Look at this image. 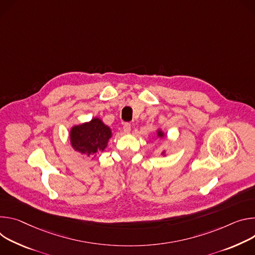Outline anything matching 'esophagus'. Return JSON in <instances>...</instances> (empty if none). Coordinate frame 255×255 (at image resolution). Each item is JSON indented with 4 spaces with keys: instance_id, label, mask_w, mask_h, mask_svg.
<instances>
[{
    "instance_id": "esophagus-1",
    "label": "esophagus",
    "mask_w": 255,
    "mask_h": 255,
    "mask_svg": "<svg viewBox=\"0 0 255 255\" xmlns=\"http://www.w3.org/2000/svg\"><path fill=\"white\" fill-rule=\"evenodd\" d=\"M130 127H131V126H130V124L126 123V124L124 125V131H125V132H127V133H128V132H129V131H130Z\"/></svg>"
}]
</instances>
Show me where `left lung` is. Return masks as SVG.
Returning a JSON list of instances; mask_svg holds the SVG:
<instances>
[{
    "label": "left lung",
    "mask_w": 255,
    "mask_h": 255,
    "mask_svg": "<svg viewBox=\"0 0 255 255\" xmlns=\"http://www.w3.org/2000/svg\"><path fill=\"white\" fill-rule=\"evenodd\" d=\"M158 135H159V136H161V137H162V136H163V135H164V134H163V133H162V132H161V131H158Z\"/></svg>",
    "instance_id": "1"
}]
</instances>
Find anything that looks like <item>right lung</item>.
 Masks as SVG:
<instances>
[{
  "mask_svg": "<svg viewBox=\"0 0 255 255\" xmlns=\"http://www.w3.org/2000/svg\"><path fill=\"white\" fill-rule=\"evenodd\" d=\"M110 136V128L99 119H94L90 123L72 128L71 143L76 151L94 156L99 150L103 151L106 148Z\"/></svg>",
  "mask_w": 255,
  "mask_h": 255,
  "instance_id": "right-lung-1",
  "label": "right lung"
}]
</instances>
